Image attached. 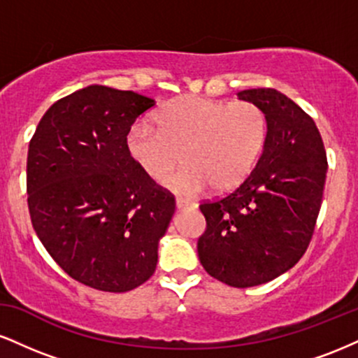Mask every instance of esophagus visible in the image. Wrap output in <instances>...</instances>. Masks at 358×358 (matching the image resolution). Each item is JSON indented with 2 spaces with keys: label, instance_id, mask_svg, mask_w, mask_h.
I'll list each match as a JSON object with an SVG mask.
<instances>
[{
  "label": "esophagus",
  "instance_id": "obj_1",
  "mask_svg": "<svg viewBox=\"0 0 358 358\" xmlns=\"http://www.w3.org/2000/svg\"><path fill=\"white\" fill-rule=\"evenodd\" d=\"M176 207H178L180 210H192V208L196 207V203L190 202V200L187 199H176Z\"/></svg>",
  "mask_w": 358,
  "mask_h": 358
}]
</instances>
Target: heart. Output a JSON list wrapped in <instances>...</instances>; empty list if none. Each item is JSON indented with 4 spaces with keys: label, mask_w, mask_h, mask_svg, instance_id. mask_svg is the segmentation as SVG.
Here are the masks:
<instances>
[{
    "label": "heart",
    "mask_w": 358,
    "mask_h": 358,
    "mask_svg": "<svg viewBox=\"0 0 358 358\" xmlns=\"http://www.w3.org/2000/svg\"><path fill=\"white\" fill-rule=\"evenodd\" d=\"M156 124L131 126L127 150L153 180L165 178L182 156L187 166L171 175L166 187L183 195H195L208 185L220 193L239 187L256 166L269 129L268 114L254 102L195 96L159 109Z\"/></svg>",
    "instance_id": "1"
}]
</instances>
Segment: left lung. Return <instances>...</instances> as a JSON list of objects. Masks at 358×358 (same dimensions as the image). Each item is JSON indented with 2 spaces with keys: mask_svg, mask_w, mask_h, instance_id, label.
<instances>
[{
  "mask_svg": "<svg viewBox=\"0 0 358 358\" xmlns=\"http://www.w3.org/2000/svg\"><path fill=\"white\" fill-rule=\"evenodd\" d=\"M268 114L256 168L236 190L200 203L207 227L199 257L212 278L234 287L264 285L303 257L323 200L328 162L310 114L276 89L241 90Z\"/></svg>",
  "mask_w": 358,
  "mask_h": 358,
  "instance_id": "8db88e82",
  "label": "left lung"
}]
</instances>
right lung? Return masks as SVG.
<instances>
[{"label": "right lung", "mask_w": 358, "mask_h": 358, "mask_svg": "<svg viewBox=\"0 0 358 358\" xmlns=\"http://www.w3.org/2000/svg\"><path fill=\"white\" fill-rule=\"evenodd\" d=\"M155 101L89 85L50 106L28 146L31 225L72 279L126 293L153 276L175 196L133 159L127 133Z\"/></svg>", "instance_id": "right-lung-1"}]
</instances>
